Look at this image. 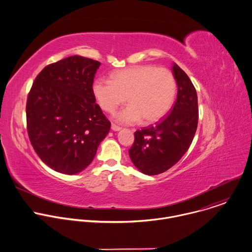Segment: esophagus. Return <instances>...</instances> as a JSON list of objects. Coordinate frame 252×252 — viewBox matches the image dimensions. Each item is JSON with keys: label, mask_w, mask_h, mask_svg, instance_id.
Returning a JSON list of instances; mask_svg holds the SVG:
<instances>
[{"label": "esophagus", "mask_w": 252, "mask_h": 252, "mask_svg": "<svg viewBox=\"0 0 252 252\" xmlns=\"http://www.w3.org/2000/svg\"><path fill=\"white\" fill-rule=\"evenodd\" d=\"M112 129L115 130V131H119V130L122 129V127L119 126H117V125H115V124H113V125H112Z\"/></svg>", "instance_id": "obj_1"}]
</instances>
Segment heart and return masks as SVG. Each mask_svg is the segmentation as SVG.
Returning a JSON list of instances; mask_svg holds the SVG:
<instances>
[{
    "label": "heart",
    "mask_w": 252,
    "mask_h": 252,
    "mask_svg": "<svg viewBox=\"0 0 252 252\" xmlns=\"http://www.w3.org/2000/svg\"><path fill=\"white\" fill-rule=\"evenodd\" d=\"M111 79H97L93 93L100 107L108 113H114L127 100L130 105L118 115L121 123L133 124L142 120L145 125L154 124L174 105L177 80L169 68L138 64L115 71Z\"/></svg>",
    "instance_id": "obj_1"
}]
</instances>
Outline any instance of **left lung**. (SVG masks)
Listing matches in <instances>:
<instances>
[{
	"instance_id": "8db88e82",
	"label": "left lung",
	"mask_w": 252,
	"mask_h": 252,
	"mask_svg": "<svg viewBox=\"0 0 252 252\" xmlns=\"http://www.w3.org/2000/svg\"><path fill=\"white\" fill-rule=\"evenodd\" d=\"M178 98L171 114L156 126L134 132L128 150L130 160L143 174L154 176L177 164L189 150L198 124V103L194 85L188 74L174 64Z\"/></svg>"
}]
</instances>
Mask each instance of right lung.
<instances>
[{"label": "right lung", "instance_id": "obj_1", "mask_svg": "<svg viewBox=\"0 0 252 252\" xmlns=\"http://www.w3.org/2000/svg\"><path fill=\"white\" fill-rule=\"evenodd\" d=\"M100 62L71 56L46 65L27 96L26 126L39 158L74 175L94 159L111 123L96 104L93 80Z\"/></svg>", "mask_w": 252, "mask_h": 252}]
</instances>
